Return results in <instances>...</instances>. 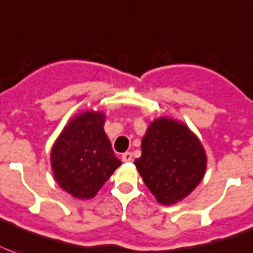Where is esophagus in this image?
<instances>
[{
  "mask_svg": "<svg viewBox=\"0 0 253 253\" xmlns=\"http://www.w3.org/2000/svg\"><path fill=\"white\" fill-rule=\"evenodd\" d=\"M122 161L123 162H131L132 161V154L131 152H125L122 155Z\"/></svg>",
  "mask_w": 253,
  "mask_h": 253,
  "instance_id": "obj_1",
  "label": "esophagus"
}]
</instances>
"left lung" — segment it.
Instances as JSON below:
<instances>
[{"label": "left lung", "instance_id": "8db88e82", "mask_svg": "<svg viewBox=\"0 0 253 253\" xmlns=\"http://www.w3.org/2000/svg\"><path fill=\"white\" fill-rule=\"evenodd\" d=\"M142 155L134 165L163 206L183 200L202 182L207 169V155L187 125L159 117L148 125L142 139Z\"/></svg>", "mask_w": 253, "mask_h": 253}]
</instances>
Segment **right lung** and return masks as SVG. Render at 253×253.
Masks as SVG:
<instances>
[{"mask_svg": "<svg viewBox=\"0 0 253 253\" xmlns=\"http://www.w3.org/2000/svg\"><path fill=\"white\" fill-rule=\"evenodd\" d=\"M105 119L101 111L77 114L54 142L50 154L54 179L73 198H94L122 165L105 132Z\"/></svg>", "mask_w": 253, "mask_h": 253, "instance_id": "right-lung-1", "label": "right lung"}]
</instances>
